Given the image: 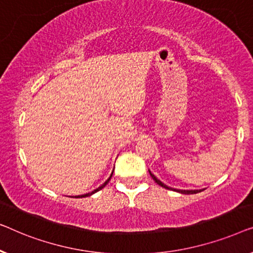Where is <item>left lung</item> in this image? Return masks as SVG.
I'll return each instance as SVG.
<instances>
[{
	"label": "left lung",
	"instance_id": "left-lung-1",
	"mask_svg": "<svg viewBox=\"0 0 253 253\" xmlns=\"http://www.w3.org/2000/svg\"><path fill=\"white\" fill-rule=\"evenodd\" d=\"M150 175H151L152 179H154L155 182H157V183L159 184V186H162L163 188H165V189H172V188L165 186V184H164V183L162 182V181H159V180L157 179V177H156L151 172H150ZM173 190H175V191H177V193H181V194H186V195L197 194V193H201V191H203V189H199V190H180V189H173Z\"/></svg>",
	"mask_w": 253,
	"mask_h": 253
}]
</instances>
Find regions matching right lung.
<instances>
[{
	"instance_id": "1",
	"label": "right lung",
	"mask_w": 253,
	"mask_h": 253,
	"mask_svg": "<svg viewBox=\"0 0 253 253\" xmlns=\"http://www.w3.org/2000/svg\"><path fill=\"white\" fill-rule=\"evenodd\" d=\"M111 176H112V174H111ZM111 176H110V177H109V179H108V180H106V181H105V182H104V183H103L101 187H98V188H97V189H95L94 191H91V193H88V194H84V195H79V196H74V197H76V198H81V197H88V196H90V195H92V194H95V193H96V191L101 190V189H102V188H104V187L106 186V184H108V183H109V181H110V180H111Z\"/></svg>"
}]
</instances>
